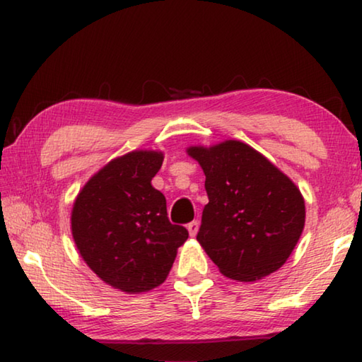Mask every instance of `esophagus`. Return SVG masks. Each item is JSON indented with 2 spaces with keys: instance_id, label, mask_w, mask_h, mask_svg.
Returning <instances> with one entry per match:
<instances>
[{
  "instance_id": "1",
  "label": "esophagus",
  "mask_w": 362,
  "mask_h": 362,
  "mask_svg": "<svg viewBox=\"0 0 362 362\" xmlns=\"http://www.w3.org/2000/svg\"><path fill=\"white\" fill-rule=\"evenodd\" d=\"M199 226H200L199 221H192V223H189V224H187L189 235H191V237H195V235H197V232H199Z\"/></svg>"
}]
</instances>
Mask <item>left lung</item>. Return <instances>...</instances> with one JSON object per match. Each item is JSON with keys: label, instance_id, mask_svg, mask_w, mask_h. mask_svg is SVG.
Masks as SVG:
<instances>
[{"label": "left lung", "instance_id": "obj_1", "mask_svg": "<svg viewBox=\"0 0 362 362\" xmlns=\"http://www.w3.org/2000/svg\"><path fill=\"white\" fill-rule=\"evenodd\" d=\"M206 176L199 243L221 274L256 281L288 261L305 224L299 189L269 158L237 139L191 146Z\"/></svg>", "mask_w": 362, "mask_h": 362}]
</instances>
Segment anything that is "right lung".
<instances>
[{
    "instance_id": "add662e5",
    "label": "right lung",
    "mask_w": 362,
    "mask_h": 362,
    "mask_svg": "<svg viewBox=\"0 0 362 362\" xmlns=\"http://www.w3.org/2000/svg\"><path fill=\"white\" fill-rule=\"evenodd\" d=\"M160 151H133L105 165L74 200L71 232L82 259L122 293L157 288L168 276L186 227L171 224L165 195L152 187Z\"/></svg>"
}]
</instances>
